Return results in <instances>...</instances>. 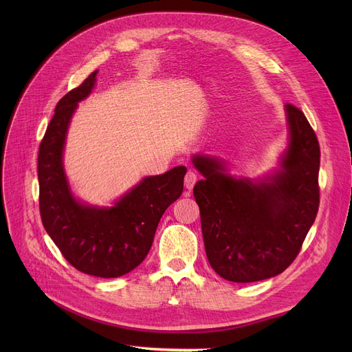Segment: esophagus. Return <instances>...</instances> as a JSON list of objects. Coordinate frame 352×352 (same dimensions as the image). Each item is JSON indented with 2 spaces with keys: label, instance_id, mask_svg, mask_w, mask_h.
Here are the masks:
<instances>
[{
  "label": "esophagus",
  "instance_id": "34e87169",
  "mask_svg": "<svg viewBox=\"0 0 352 352\" xmlns=\"http://www.w3.org/2000/svg\"><path fill=\"white\" fill-rule=\"evenodd\" d=\"M197 181H198V175L194 171H188L186 178H184V186H186L187 190H192Z\"/></svg>",
  "mask_w": 352,
  "mask_h": 352
}]
</instances>
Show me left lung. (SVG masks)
<instances>
[{"instance_id":"left-lung-1","label":"left lung","mask_w":352,"mask_h":352,"mask_svg":"<svg viewBox=\"0 0 352 352\" xmlns=\"http://www.w3.org/2000/svg\"><path fill=\"white\" fill-rule=\"evenodd\" d=\"M289 145L281 171L267 181L232 178L219 161L197 155L201 230L212 270L232 283H255L297 258L320 207V144L304 113L285 105Z\"/></svg>"}]
</instances>
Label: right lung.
Returning a JSON list of instances; mask_svg holds the SVG:
<instances>
[{"mask_svg":"<svg viewBox=\"0 0 352 352\" xmlns=\"http://www.w3.org/2000/svg\"><path fill=\"white\" fill-rule=\"evenodd\" d=\"M97 71L58 101L38 150L43 226L65 260L78 271L117 278L137 268L150 251L160 219L179 198L186 166L146 177L114 207L92 208L71 195L63 168V148L77 102L94 87Z\"/></svg>","mask_w":352,"mask_h":352,"instance_id":"obj_1","label":"right lung"}]
</instances>
